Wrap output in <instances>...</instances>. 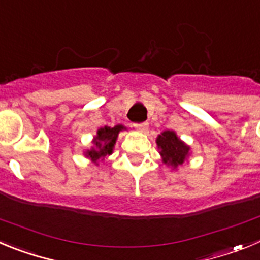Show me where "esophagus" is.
Segmentation results:
<instances>
[{
  "label": "esophagus",
  "instance_id": "obj_1",
  "mask_svg": "<svg viewBox=\"0 0 260 260\" xmlns=\"http://www.w3.org/2000/svg\"><path fill=\"white\" fill-rule=\"evenodd\" d=\"M135 128H137L138 132H141V133H146L147 132V128H148V123L147 122H142V123H134Z\"/></svg>",
  "mask_w": 260,
  "mask_h": 260
}]
</instances>
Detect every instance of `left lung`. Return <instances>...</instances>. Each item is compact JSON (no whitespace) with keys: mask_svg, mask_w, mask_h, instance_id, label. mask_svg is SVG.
I'll return each instance as SVG.
<instances>
[{"mask_svg":"<svg viewBox=\"0 0 260 260\" xmlns=\"http://www.w3.org/2000/svg\"><path fill=\"white\" fill-rule=\"evenodd\" d=\"M160 155L162 157V162L171 165L176 169L178 165H182L186 161V158L190 155V147L183 143L177 134L171 130H165L158 135L156 139Z\"/></svg>","mask_w":260,"mask_h":260,"instance_id":"obj_1","label":"left lung"}]
</instances>
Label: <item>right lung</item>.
<instances>
[{
	"label": "right lung",
	"mask_w": 260,
	"mask_h": 260,
	"mask_svg": "<svg viewBox=\"0 0 260 260\" xmlns=\"http://www.w3.org/2000/svg\"><path fill=\"white\" fill-rule=\"evenodd\" d=\"M125 128V126L122 125H116L114 127L104 126L99 128L98 134L92 141L93 147L84 153L86 157H89L95 164H98L99 160H104L108 155H112L119 132H122Z\"/></svg>",
	"instance_id": "1"
}]
</instances>
